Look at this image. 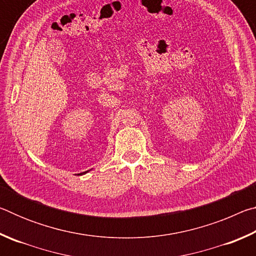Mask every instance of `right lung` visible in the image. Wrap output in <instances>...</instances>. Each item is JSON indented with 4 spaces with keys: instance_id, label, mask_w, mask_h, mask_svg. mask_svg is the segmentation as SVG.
Listing matches in <instances>:
<instances>
[{
    "instance_id": "add662e5",
    "label": "right lung",
    "mask_w": 256,
    "mask_h": 256,
    "mask_svg": "<svg viewBox=\"0 0 256 256\" xmlns=\"http://www.w3.org/2000/svg\"><path fill=\"white\" fill-rule=\"evenodd\" d=\"M86 172H88V170H86Z\"/></svg>"
}]
</instances>
